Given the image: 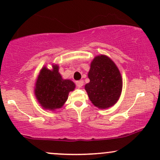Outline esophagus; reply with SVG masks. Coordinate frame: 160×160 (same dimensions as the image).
<instances>
[{
  "mask_svg": "<svg viewBox=\"0 0 160 160\" xmlns=\"http://www.w3.org/2000/svg\"><path fill=\"white\" fill-rule=\"evenodd\" d=\"M76 85L78 88H81L83 86V81L82 80H78V81L76 82Z\"/></svg>",
  "mask_w": 160,
  "mask_h": 160,
  "instance_id": "34e87169",
  "label": "esophagus"
}]
</instances>
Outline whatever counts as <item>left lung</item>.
Here are the masks:
<instances>
[{"label":"left lung","mask_w":160,"mask_h":160,"mask_svg":"<svg viewBox=\"0 0 160 160\" xmlns=\"http://www.w3.org/2000/svg\"><path fill=\"white\" fill-rule=\"evenodd\" d=\"M85 85L88 98L94 106L105 109L114 106L122 91V78L115 63L106 55L96 56L91 62Z\"/></svg>","instance_id":"8db88e82"}]
</instances>
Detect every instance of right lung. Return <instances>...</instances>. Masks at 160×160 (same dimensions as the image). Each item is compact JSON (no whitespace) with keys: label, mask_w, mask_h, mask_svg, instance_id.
Segmentation results:
<instances>
[{"label":"right lung","mask_w":160,"mask_h":160,"mask_svg":"<svg viewBox=\"0 0 160 160\" xmlns=\"http://www.w3.org/2000/svg\"><path fill=\"white\" fill-rule=\"evenodd\" d=\"M52 69L44 66L36 79L34 94L42 109L55 111L63 107L70 92L75 88L74 82L65 80L59 72V65L51 64Z\"/></svg>","instance_id":"add662e5"}]
</instances>
